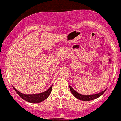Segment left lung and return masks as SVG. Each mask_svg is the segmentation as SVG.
<instances>
[{"mask_svg": "<svg viewBox=\"0 0 121 121\" xmlns=\"http://www.w3.org/2000/svg\"><path fill=\"white\" fill-rule=\"evenodd\" d=\"M69 88H70V91L71 92L72 94H73V95H74V97H76V98L80 99V100L85 101H86L93 100V99H96V98H98V97H100L101 95H103V94L104 93V92L106 91V89H105L103 91L97 94H93V95H82V94H79V93H78L77 92H76L70 85H69Z\"/></svg>", "mask_w": 121, "mask_h": 121, "instance_id": "obj_1", "label": "left lung"}]
</instances>
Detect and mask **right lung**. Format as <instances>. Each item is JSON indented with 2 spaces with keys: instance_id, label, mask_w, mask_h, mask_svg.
Here are the masks:
<instances>
[{
  "instance_id": "right-lung-1",
  "label": "right lung",
  "mask_w": 121,
  "mask_h": 121,
  "mask_svg": "<svg viewBox=\"0 0 121 121\" xmlns=\"http://www.w3.org/2000/svg\"><path fill=\"white\" fill-rule=\"evenodd\" d=\"M52 86H53V85H52L48 89H47V91H45L44 92L36 94H22L20 92H19L18 91L15 89V88L14 86H13V87L15 91L17 93L18 95H19L22 99L26 101L31 103H38L43 101L45 100V99H47L48 98V97L50 95V94L51 92H52Z\"/></svg>"
}]
</instances>
